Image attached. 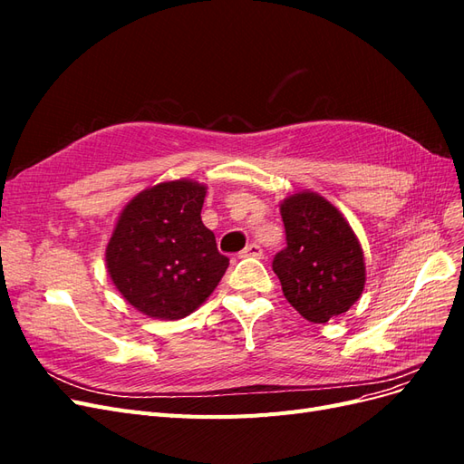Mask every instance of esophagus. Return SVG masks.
<instances>
[{
  "instance_id": "obj_1",
  "label": "esophagus",
  "mask_w": 464,
  "mask_h": 464,
  "mask_svg": "<svg viewBox=\"0 0 464 464\" xmlns=\"http://www.w3.org/2000/svg\"><path fill=\"white\" fill-rule=\"evenodd\" d=\"M240 257H256V259H261V257H263V249H261V246H257V244H249V246L242 251Z\"/></svg>"
}]
</instances>
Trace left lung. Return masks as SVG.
I'll use <instances>...</instances> for the list:
<instances>
[{
  "instance_id": "1",
  "label": "left lung",
  "mask_w": 464,
  "mask_h": 464,
  "mask_svg": "<svg viewBox=\"0 0 464 464\" xmlns=\"http://www.w3.org/2000/svg\"><path fill=\"white\" fill-rule=\"evenodd\" d=\"M286 247L273 259L285 298L302 317L327 323L346 314L363 292L366 263L344 215L315 191L280 203Z\"/></svg>"
}]
</instances>
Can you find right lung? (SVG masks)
Wrapping results in <instances>:
<instances>
[{
    "instance_id": "1",
    "label": "right lung",
    "mask_w": 464,
    "mask_h": 464,
    "mask_svg": "<svg viewBox=\"0 0 464 464\" xmlns=\"http://www.w3.org/2000/svg\"><path fill=\"white\" fill-rule=\"evenodd\" d=\"M207 186L174 179L137 193L106 246V266L123 300L152 319L193 314L228 269L201 220Z\"/></svg>"
}]
</instances>
